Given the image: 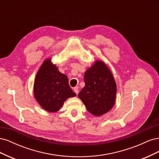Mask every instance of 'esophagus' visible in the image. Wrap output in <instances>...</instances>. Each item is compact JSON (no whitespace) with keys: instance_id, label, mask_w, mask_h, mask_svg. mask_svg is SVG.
I'll return each mask as SVG.
<instances>
[{"instance_id":"obj_1","label":"esophagus","mask_w":159,"mask_h":159,"mask_svg":"<svg viewBox=\"0 0 159 159\" xmlns=\"http://www.w3.org/2000/svg\"><path fill=\"white\" fill-rule=\"evenodd\" d=\"M74 91L76 93V95H78L79 93V89H78V87H75L74 88Z\"/></svg>"}]
</instances>
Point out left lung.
Here are the masks:
<instances>
[{
    "label": "left lung",
    "instance_id": "8db88e82",
    "mask_svg": "<svg viewBox=\"0 0 159 159\" xmlns=\"http://www.w3.org/2000/svg\"><path fill=\"white\" fill-rule=\"evenodd\" d=\"M85 87L78 97L88 111L95 116L106 113L115 102L117 86L111 72L102 61L94 65L84 74Z\"/></svg>",
    "mask_w": 159,
    "mask_h": 159
}]
</instances>
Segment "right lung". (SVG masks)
<instances>
[{
  "label": "right lung",
  "instance_id": "right-lung-1",
  "mask_svg": "<svg viewBox=\"0 0 159 159\" xmlns=\"http://www.w3.org/2000/svg\"><path fill=\"white\" fill-rule=\"evenodd\" d=\"M34 97L41 107L50 112H56L64 102L75 96L68 84V78L48 59L36 74L34 85Z\"/></svg>",
  "mask_w": 159,
  "mask_h": 159
}]
</instances>
